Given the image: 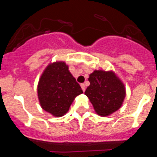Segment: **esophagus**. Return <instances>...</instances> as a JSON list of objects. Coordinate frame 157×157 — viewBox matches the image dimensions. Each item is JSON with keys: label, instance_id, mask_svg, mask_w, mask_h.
Wrapping results in <instances>:
<instances>
[{"label": "esophagus", "instance_id": "34e87169", "mask_svg": "<svg viewBox=\"0 0 157 157\" xmlns=\"http://www.w3.org/2000/svg\"><path fill=\"white\" fill-rule=\"evenodd\" d=\"M80 86H81L82 90L83 92H85V90H86V86H85V84H83V83H82V84Z\"/></svg>", "mask_w": 157, "mask_h": 157}]
</instances>
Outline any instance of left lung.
<instances>
[{
	"mask_svg": "<svg viewBox=\"0 0 157 157\" xmlns=\"http://www.w3.org/2000/svg\"><path fill=\"white\" fill-rule=\"evenodd\" d=\"M88 79L90 85L86 90L85 95L97 114L108 116L120 109L126 97V90L115 72L96 70Z\"/></svg>",
	"mask_w": 157,
	"mask_h": 157,
	"instance_id": "obj_1",
	"label": "left lung"
}]
</instances>
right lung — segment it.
Returning a JSON list of instances; mask_svg holds the SVG:
<instances>
[{
    "label": "right lung",
    "instance_id": "add662e5",
    "mask_svg": "<svg viewBox=\"0 0 157 157\" xmlns=\"http://www.w3.org/2000/svg\"><path fill=\"white\" fill-rule=\"evenodd\" d=\"M82 90L63 61L49 63L43 71L37 85L41 107L56 117L68 112L75 98Z\"/></svg>",
    "mask_w": 157,
    "mask_h": 157
}]
</instances>
